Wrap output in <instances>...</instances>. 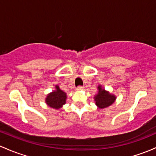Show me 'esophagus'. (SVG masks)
<instances>
[{
    "label": "esophagus",
    "mask_w": 156,
    "mask_h": 156,
    "mask_svg": "<svg viewBox=\"0 0 156 156\" xmlns=\"http://www.w3.org/2000/svg\"><path fill=\"white\" fill-rule=\"evenodd\" d=\"M76 90H83V86H78V87H77Z\"/></svg>",
    "instance_id": "34e87169"
}]
</instances>
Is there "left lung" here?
I'll return each instance as SVG.
<instances>
[{
	"mask_svg": "<svg viewBox=\"0 0 156 156\" xmlns=\"http://www.w3.org/2000/svg\"><path fill=\"white\" fill-rule=\"evenodd\" d=\"M115 100V95H111L108 92H106L101 87H98V93L95 95V104L101 109L105 108V107H109L111 104H113Z\"/></svg>",
	"mask_w": 156,
	"mask_h": 156,
	"instance_id": "1",
	"label": "left lung"
}]
</instances>
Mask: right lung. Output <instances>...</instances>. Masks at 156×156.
Returning <instances> with one entry per match:
<instances>
[{"label": "right lung", "mask_w": 156, "mask_h": 156, "mask_svg": "<svg viewBox=\"0 0 156 156\" xmlns=\"http://www.w3.org/2000/svg\"><path fill=\"white\" fill-rule=\"evenodd\" d=\"M56 90L47 95L46 102L52 108L59 109L66 103V95L63 92L58 86H56Z\"/></svg>", "instance_id": "1"}]
</instances>
